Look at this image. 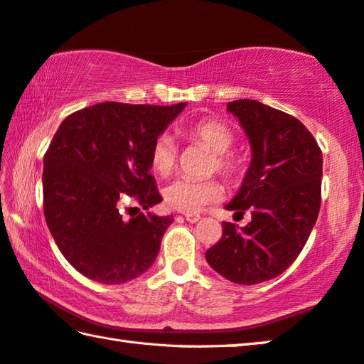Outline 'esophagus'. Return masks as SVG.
<instances>
[{"instance_id":"obj_1","label":"esophagus","mask_w":364,"mask_h":364,"mask_svg":"<svg viewBox=\"0 0 364 364\" xmlns=\"http://www.w3.org/2000/svg\"><path fill=\"white\" fill-rule=\"evenodd\" d=\"M184 218H186V221H189V223H197L200 220V215H197V213H186L184 215Z\"/></svg>"}]
</instances>
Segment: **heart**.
Segmentation results:
<instances>
[{"mask_svg": "<svg viewBox=\"0 0 364 364\" xmlns=\"http://www.w3.org/2000/svg\"><path fill=\"white\" fill-rule=\"evenodd\" d=\"M186 135L197 143L203 144L211 153H215L213 167L228 178L235 181L240 178L243 167L242 162L234 154L228 153L234 144V132L228 124L218 119H202V121L189 125ZM149 162L157 175L167 176L175 167L176 144L168 134H161L156 138L149 151ZM164 202L171 210L183 213H199L207 205L223 199L224 188L216 180L196 181L189 178H176L162 191Z\"/></svg>", "mask_w": 364, "mask_h": 364, "instance_id": "b5f03b06", "label": "heart"}]
</instances>
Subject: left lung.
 Masks as SVG:
<instances>
[{"label": "left lung", "instance_id": "1", "mask_svg": "<svg viewBox=\"0 0 364 364\" xmlns=\"http://www.w3.org/2000/svg\"><path fill=\"white\" fill-rule=\"evenodd\" d=\"M228 111L245 130L251 162L226 210H250L251 221L223 223L205 259L224 279L256 285L285 272L306 245L320 211L323 157L306 125L280 109L243 98Z\"/></svg>", "mask_w": 364, "mask_h": 364}]
</instances>
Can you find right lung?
<instances>
[{"instance_id": "right-lung-1", "label": "right lung", "mask_w": 364, "mask_h": 364, "mask_svg": "<svg viewBox=\"0 0 364 364\" xmlns=\"http://www.w3.org/2000/svg\"><path fill=\"white\" fill-rule=\"evenodd\" d=\"M186 108L105 102L63 119L44 154V216L77 272L119 285L146 272L171 216L121 213L125 197L143 210L162 200L149 173V151Z\"/></svg>"}]
</instances>
